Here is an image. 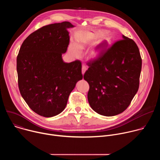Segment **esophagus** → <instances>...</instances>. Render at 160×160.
<instances>
[{
	"mask_svg": "<svg viewBox=\"0 0 160 160\" xmlns=\"http://www.w3.org/2000/svg\"><path fill=\"white\" fill-rule=\"evenodd\" d=\"M87 70V67L86 66H85L84 64L82 65V75H83L85 72V71Z\"/></svg>",
	"mask_w": 160,
	"mask_h": 160,
	"instance_id": "esophagus-1",
	"label": "esophagus"
}]
</instances>
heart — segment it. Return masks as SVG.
<instances>
[{"instance_id":"heart-1","label":"heart","mask_w":160,"mask_h":160,"mask_svg":"<svg viewBox=\"0 0 160 160\" xmlns=\"http://www.w3.org/2000/svg\"><path fill=\"white\" fill-rule=\"evenodd\" d=\"M104 34L102 31L96 32H85L79 34L76 37V43L71 42L69 45V49L75 56H78L80 54V49H83L87 45L95 42L99 38ZM111 42V37L109 35H106L103 40L94 46L90 51L89 56L92 59L98 58L106 45H109Z\"/></svg>"}]
</instances>
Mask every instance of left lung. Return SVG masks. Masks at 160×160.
I'll use <instances>...</instances> for the list:
<instances>
[{
  "label": "left lung",
  "mask_w": 160,
  "mask_h": 160,
  "mask_svg": "<svg viewBox=\"0 0 160 160\" xmlns=\"http://www.w3.org/2000/svg\"><path fill=\"white\" fill-rule=\"evenodd\" d=\"M105 46L101 56L87 62L83 78L89 84L88 101L99 115L112 117L123 112L138 91L142 59L131 38Z\"/></svg>",
  "instance_id": "1"
}]
</instances>
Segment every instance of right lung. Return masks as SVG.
<instances>
[{
  "mask_svg": "<svg viewBox=\"0 0 160 160\" xmlns=\"http://www.w3.org/2000/svg\"><path fill=\"white\" fill-rule=\"evenodd\" d=\"M73 27L68 21L44 26L31 33L20 48L16 60L19 92L40 116L61 113L83 78L79 60L66 63L62 59L70 43L67 28Z\"/></svg>",
  "mask_w": 160,
  "mask_h": 160,
  "instance_id": "add662e5",
  "label": "right lung"
}]
</instances>
